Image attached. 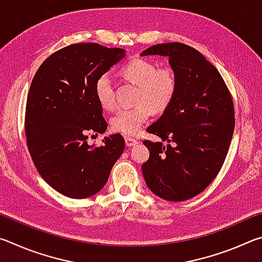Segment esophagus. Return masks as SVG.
Instances as JSON below:
<instances>
[{
    "label": "esophagus",
    "mask_w": 262,
    "mask_h": 262,
    "mask_svg": "<svg viewBox=\"0 0 262 262\" xmlns=\"http://www.w3.org/2000/svg\"><path fill=\"white\" fill-rule=\"evenodd\" d=\"M125 142H126L127 147H134V145L139 143V141L133 139V137H125Z\"/></svg>",
    "instance_id": "esophagus-1"
}]
</instances>
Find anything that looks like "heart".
Masks as SVG:
<instances>
[{
  "label": "heart",
  "mask_w": 262,
  "mask_h": 262,
  "mask_svg": "<svg viewBox=\"0 0 262 262\" xmlns=\"http://www.w3.org/2000/svg\"><path fill=\"white\" fill-rule=\"evenodd\" d=\"M121 75L139 88L136 101L133 107L121 108L111 119V127L115 133L126 136H135L142 125L148 121L151 108L162 112L168 105L177 91V77L170 68L156 69L152 62L136 57L123 66ZM95 94L104 110H113L115 101L112 82L108 75H101L95 84Z\"/></svg>",
  "instance_id": "obj_1"
}]
</instances>
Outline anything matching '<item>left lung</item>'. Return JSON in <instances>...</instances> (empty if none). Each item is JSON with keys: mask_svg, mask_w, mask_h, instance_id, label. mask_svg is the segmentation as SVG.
<instances>
[{"mask_svg": "<svg viewBox=\"0 0 262 262\" xmlns=\"http://www.w3.org/2000/svg\"><path fill=\"white\" fill-rule=\"evenodd\" d=\"M141 55L167 56L177 77L171 104L147 128L162 141L143 142L150 156L142 173L159 198L188 200L211 184L227 157L234 129L231 95L219 70L188 45L158 43Z\"/></svg>", "mask_w": 262, "mask_h": 262, "instance_id": "obj_1", "label": "left lung"}]
</instances>
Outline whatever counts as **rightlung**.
Wrapping results in <instances>:
<instances>
[{"mask_svg":"<svg viewBox=\"0 0 262 262\" xmlns=\"http://www.w3.org/2000/svg\"><path fill=\"white\" fill-rule=\"evenodd\" d=\"M125 56L122 48L74 43L47 57L31 83L25 112L29 151L42 179L64 196L98 193L123 152L120 134L104 137L100 147L86 140L89 133L107 129L95 94L97 78Z\"/></svg>","mask_w":262,"mask_h":262,"instance_id":"1","label":"right lung"}]
</instances>
